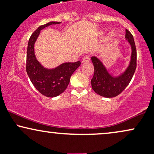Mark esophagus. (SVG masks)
Returning a JSON list of instances; mask_svg holds the SVG:
<instances>
[{
	"label": "esophagus",
	"instance_id": "34e87169",
	"mask_svg": "<svg viewBox=\"0 0 154 154\" xmlns=\"http://www.w3.org/2000/svg\"><path fill=\"white\" fill-rule=\"evenodd\" d=\"M89 61H90V57H89V56H84V57H83L82 62V63H87Z\"/></svg>",
	"mask_w": 154,
	"mask_h": 154
}]
</instances>
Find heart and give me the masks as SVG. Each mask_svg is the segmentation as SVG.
<instances>
[{
	"label": "heart",
	"mask_w": 154,
	"mask_h": 154,
	"mask_svg": "<svg viewBox=\"0 0 154 154\" xmlns=\"http://www.w3.org/2000/svg\"><path fill=\"white\" fill-rule=\"evenodd\" d=\"M100 33H101V34H103V33H104V31H102L101 32H100ZM116 35H117V34H116V32H111V34L109 35V39H111H111H114V38H116Z\"/></svg>",
	"instance_id": "1"
}]
</instances>
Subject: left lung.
I'll return each mask as SVG.
<instances>
[{
  "instance_id": "8db88e82",
  "label": "left lung",
  "mask_w": 154,
  "mask_h": 154,
  "mask_svg": "<svg viewBox=\"0 0 154 154\" xmlns=\"http://www.w3.org/2000/svg\"><path fill=\"white\" fill-rule=\"evenodd\" d=\"M126 40L131 47V56L128 66L122 73L114 76L109 73L103 63L96 56H92V62L94 66V75L91 79L92 88L97 94L105 98H113L119 95L133 77L136 69L137 52L132 35L126 29Z\"/></svg>"
}]
</instances>
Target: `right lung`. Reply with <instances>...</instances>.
Returning <instances> with one entry per match:
<instances>
[{
    "label": "right lung",
    "instance_id": "right-lung-1",
    "mask_svg": "<svg viewBox=\"0 0 154 154\" xmlns=\"http://www.w3.org/2000/svg\"><path fill=\"white\" fill-rule=\"evenodd\" d=\"M59 24L61 22H50L39 26L32 34L26 51V71L28 77L35 88L42 95L50 98L58 96L66 89L72 75L80 66V61H77L63 63L55 68L48 69L36 59L34 46L40 30L51 24Z\"/></svg>",
    "mask_w": 154,
    "mask_h": 154
}]
</instances>
